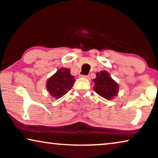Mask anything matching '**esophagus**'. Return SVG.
<instances>
[{
  "label": "esophagus",
  "instance_id": "esophagus-1",
  "mask_svg": "<svg viewBox=\"0 0 158 158\" xmlns=\"http://www.w3.org/2000/svg\"><path fill=\"white\" fill-rule=\"evenodd\" d=\"M81 77L85 78V79H89V75H82Z\"/></svg>",
  "mask_w": 158,
  "mask_h": 158
}]
</instances>
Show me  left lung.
<instances>
[{"instance_id":"1","label":"left lung","mask_w":158,"mask_h":158,"mask_svg":"<svg viewBox=\"0 0 158 158\" xmlns=\"http://www.w3.org/2000/svg\"><path fill=\"white\" fill-rule=\"evenodd\" d=\"M93 81L95 82L94 91L106 99L111 100L118 93V85L111 79L107 71H101L97 73Z\"/></svg>"}]
</instances>
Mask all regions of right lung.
I'll use <instances>...</instances> for the list:
<instances>
[{
    "instance_id": "add662e5",
    "label": "right lung",
    "mask_w": 158,
    "mask_h": 158,
    "mask_svg": "<svg viewBox=\"0 0 158 158\" xmlns=\"http://www.w3.org/2000/svg\"><path fill=\"white\" fill-rule=\"evenodd\" d=\"M74 77L71 74L70 69L60 68L47 81V89L56 99L65 95L72 88L75 82Z\"/></svg>"
}]
</instances>
